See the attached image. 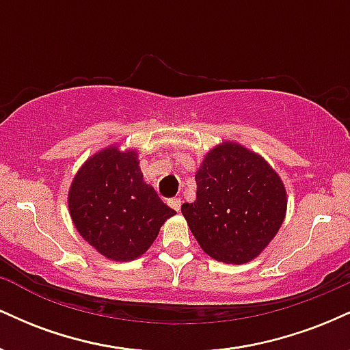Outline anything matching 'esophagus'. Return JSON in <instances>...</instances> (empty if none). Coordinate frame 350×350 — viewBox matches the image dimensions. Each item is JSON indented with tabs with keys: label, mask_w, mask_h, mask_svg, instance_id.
I'll list each match as a JSON object with an SVG mask.
<instances>
[{
	"label": "esophagus",
	"mask_w": 350,
	"mask_h": 350,
	"mask_svg": "<svg viewBox=\"0 0 350 350\" xmlns=\"http://www.w3.org/2000/svg\"><path fill=\"white\" fill-rule=\"evenodd\" d=\"M167 204H170V207L174 208V211H180V199L179 198H171L167 200Z\"/></svg>",
	"instance_id": "1"
}]
</instances>
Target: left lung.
Returning <instances> with one entry per match:
<instances>
[{
    "label": "left lung",
    "mask_w": 350,
    "mask_h": 350,
    "mask_svg": "<svg viewBox=\"0 0 350 350\" xmlns=\"http://www.w3.org/2000/svg\"><path fill=\"white\" fill-rule=\"evenodd\" d=\"M196 202L180 211L202 250L224 263H247L280 230L286 191L265 159L235 143L212 150L196 174Z\"/></svg>",
    "instance_id": "obj_1"
}]
</instances>
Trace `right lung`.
Instances as JSON below:
<instances>
[{
	"instance_id": "1",
	"label": "right lung",
	"mask_w": 350,
	"mask_h": 350,
	"mask_svg": "<svg viewBox=\"0 0 350 350\" xmlns=\"http://www.w3.org/2000/svg\"><path fill=\"white\" fill-rule=\"evenodd\" d=\"M70 217L95 250L116 262L143 255L176 214L143 183L135 151L107 148L80 167L69 191Z\"/></svg>"
}]
</instances>
